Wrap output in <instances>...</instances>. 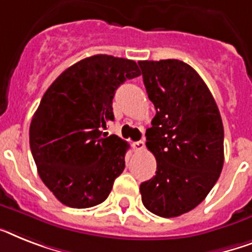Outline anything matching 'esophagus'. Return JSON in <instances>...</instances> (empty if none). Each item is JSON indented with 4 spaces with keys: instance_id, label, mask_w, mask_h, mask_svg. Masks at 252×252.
<instances>
[{
    "instance_id": "esophagus-1",
    "label": "esophagus",
    "mask_w": 252,
    "mask_h": 252,
    "mask_svg": "<svg viewBox=\"0 0 252 252\" xmlns=\"http://www.w3.org/2000/svg\"><path fill=\"white\" fill-rule=\"evenodd\" d=\"M132 146H133V149H134V150L141 151V150H144V149H145V142L142 140L136 141V142H133Z\"/></svg>"
}]
</instances>
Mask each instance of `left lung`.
<instances>
[{"instance_id":"8db88e82","label":"left lung","mask_w":252,"mask_h":252,"mask_svg":"<svg viewBox=\"0 0 252 252\" xmlns=\"http://www.w3.org/2000/svg\"><path fill=\"white\" fill-rule=\"evenodd\" d=\"M138 66L157 110L146 132L157 175L141 184L142 203L161 218H176L197 207L221 173V116L202 77L183 61H140Z\"/></svg>"}]
</instances>
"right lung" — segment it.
Returning <instances> with one entry per match:
<instances>
[{
    "mask_svg": "<svg viewBox=\"0 0 252 252\" xmlns=\"http://www.w3.org/2000/svg\"><path fill=\"white\" fill-rule=\"evenodd\" d=\"M140 75L134 61L98 54L68 67L45 92L30 145L42 183L61 203L88 208L108 197L129 145L102 128L114 122L116 89Z\"/></svg>",
    "mask_w": 252,
    "mask_h": 252,
    "instance_id": "obj_1",
    "label": "right lung"
}]
</instances>
